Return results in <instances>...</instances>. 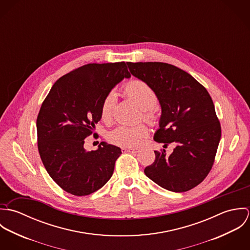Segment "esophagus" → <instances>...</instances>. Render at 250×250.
Instances as JSON below:
<instances>
[{
    "label": "esophagus",
    "mask_w": 250,
    "mask_h": 250,
    "mask_svg": "<svg viewBox=\"0 0 250 250\" xmlns=\"http://www.w3.org/2000/svg\"><path fill=\"white\" fill-rule=\"evenodd\" d=\"M122 150H123V152H129V153H135V152L139 151L138 148H126V147H123Z\"/></svg>",
    "instance_id": "34e87169"
}]
</instances>
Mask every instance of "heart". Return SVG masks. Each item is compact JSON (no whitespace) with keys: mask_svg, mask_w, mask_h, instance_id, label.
I'll list each match as a JSON object with an SVG mask.
<instances>
[{"mask_svg":"<svg viewBox=\"0 0 250 250\" xmlns=\"http://www.w3.org/2000/svg\"><path fill=\"white\" fill-rule=\"evenodd\" d=\"M123 91L143 109V116L145 120L153 122L156 119L154 107L158 103V97L149 84L141 80H132L124 85ZM115 104L116 96L113 92H109L104 98L100 108L101 119L105 123L111 122ZM148 128L144 124L134 126L119 125L108 133L107 141L117 146L131 147L140 144L148 136Z\"/></svg>","mask_w":250,"mask_h":250,"instance_id":"b5f03b06","label":"heart"}]
</instances>
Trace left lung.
<instances>
[{"mask_svg": "<svg viewBox=\"0 0 250 250\" xmlns=\"http://www.w3.org/2000/svg\"><path fill=\"white\" fill-rule=\"evenodd\" d=\"M132 75L149 84L162 107L160 129L154 141L174 143L168 156L154 151L156 159L144 169L148 178L174 192L188 191L207 177L221 137L219 120L207 89L191 75L165 62H127Z\"/></svg>", "mask_w": 250, "mask_h": 250, "instance_id": "left-lung-1", "label": "left lung"}]
</instances>
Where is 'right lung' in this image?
I'll return each instance as SVG.
<instances>
[{
    "mask_svg": "<svg viewBox=\"0 0 250 250\" xmlns=\"http://www.w3.org/2000/svg\"><path fill=\"white\" fill-rule=\"evenodd\" d=\"M130 77L124 62L88 63L60 78L43 101L36 119L38 152L51 178L66 192L88 195L111 177L121 149L101 143L86 151L84 139L101 119L104 98Z\"/></svg>",
    "mask_w": 250,
    "mask_h": 250,
    "instance_id": "add662e5",
    "label": "right lung"
}]
</instances>
